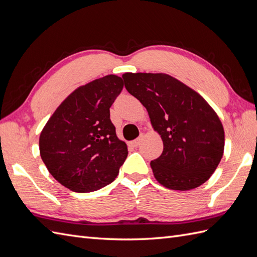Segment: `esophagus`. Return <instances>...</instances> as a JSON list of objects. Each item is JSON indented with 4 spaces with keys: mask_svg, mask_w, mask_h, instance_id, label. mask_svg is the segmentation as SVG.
I'll list each match as a JSON object with an SVG mask.
<instances>
[{
    "mask_svg": "<svg viewBox=\"0 0 257 257\" xmlns=\"http://www.w3.org/2000/svg\"><path fill=\"white\" fill-rule=\"evenodd\" d=\"M140 142H141V138H138V139H136V140H134V141H131L129 144H130L131 147L137 148V147L140 146Z\"/></svg>",
    "mask_w": 257,
    "mask_h": 257,
    "instance_id": "esophagus-1",
    "label": "esophagus"
}]
</instances>
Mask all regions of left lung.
I'll list each match as a JSON object with an SVG mask.
<instances>
[{
	"label": "left lung",
	"mask_w": 257,
	"mask_h": 257,
	"mask_svg": "<svg viewBox=\"0 0 257 257\" xmlns=\"http://www.w3.org/2000/svg\"><path fill=\"white\" fill-rule=\"evenodd\" d=\"M122 78L162 137L163 153L151 162L156 180L180 191L207 181L225 147L223 127L215 110L197 92L169 75L126 72Z\"/></svg>",
	"instance_id": "obj_1"
}]
</instances>
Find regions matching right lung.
<instances>
[{
    "instance_id": "right-lung-1",
    "label": "right lung",
    "mask_w": 257,
    "mask_h": 257,
    "mask_svg": "<svg viewBox=\"0 0 257 257\" xmlns=\"http://www.w3.org/2000/svg\"><path fill=\"white\" fill-rule=\"evenodd\" d=\"M123 81L108 75L76 89L45 124L39 140L50 174L78 193L96 191L113 182L126 161V143L116 136L109 107Z\"/></svg>"
}]
</instances>
